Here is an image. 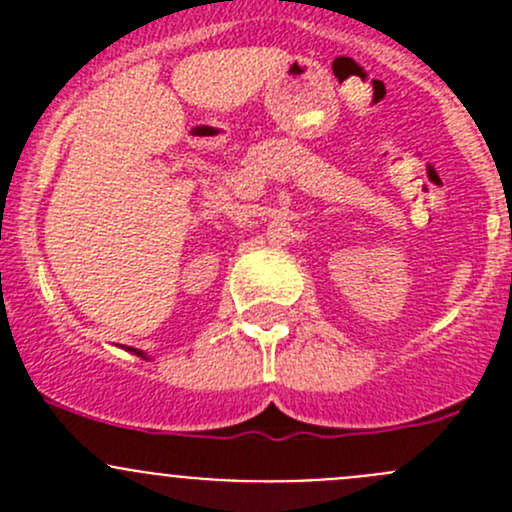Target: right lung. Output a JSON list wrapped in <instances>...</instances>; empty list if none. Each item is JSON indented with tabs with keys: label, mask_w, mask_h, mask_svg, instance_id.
I'll use <instances>...</instances> for the list:
<instances>
[{
	"label": "right lung",
	"mask_w": 512,
	"mask_h": 512,
	"mask_svg": "<svg viewBox=\"0 0 512 512\" xmlns=\"http://www.w3.org/2000/svg\"><path fill=\"white\" fill-rule=\"evenodd\" d=\"M131 352H136L138 356H143V352H138V349H131Z\"/></svg>",
	"instance_id": "1"
}]
</instances>
